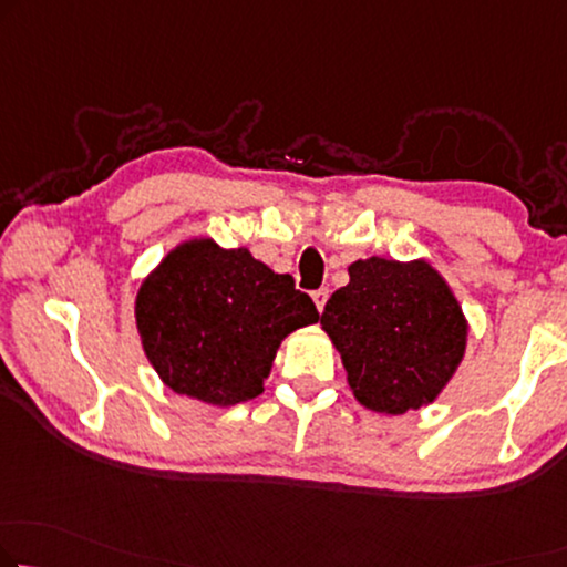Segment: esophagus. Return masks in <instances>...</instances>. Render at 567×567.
<instances>
[{
  "label": "esophagus",
  "mask_w": 567,
  "mask_h": 567,
  "mask_svg": "<svg viewBox=\"0 0 567 567\" xmlns=\"http://www.w3.org/2000/svg\"><path fill=\"white\" fill-rule=\"evenodd\" d=\"M312 302H316V308H318V312H323V308H326V302H328V290H326V287H320V290H316V292H312Z\"/></svg>",
  "instance_id": "obj_1"
}]
</instances>
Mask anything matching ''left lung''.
Returning a JSON list of instances; mask_svg holds the SVG:
<instances>
[{
    "instance_id": "1",
    "label": "left lung",
    "mask_w": 567,
    "mask_h": 567,
    "mask_svg": "<svg viewBox=\"0 0 567 567\" xmlns=\"http://www.w3.org/2000/svg\"><path fill=\"white\" fill-rule=\"evenodd\" d=\"M320 326L341 353L353 396L382 415L433 404L468 343L453 287L422 257L353 261L349 285L326 302Z\"/></svg>"
}]
</instances>
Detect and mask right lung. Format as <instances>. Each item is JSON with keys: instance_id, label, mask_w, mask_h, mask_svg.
Wrapping results in <instances>:
<instances>
[{"instance_id": "1", "label": "right lung", "mask_w": 567, "mask_h": 567, "mask_svg": "<svg viewBox=\"0 0 567 567\" xmlns=\"http://www.w3.org/2000/svg\"><path fill=\"white\" fill-rule=\"evenodd\" d=\"M145 357L173 392L234 408L265 392L277 349L318 323L290 275L269 269L247 247L224 249L190 236L159 259L134 298Z\"/></svg>"}]
</instances>
